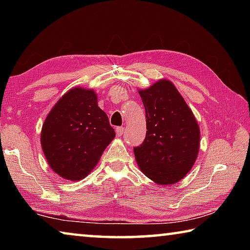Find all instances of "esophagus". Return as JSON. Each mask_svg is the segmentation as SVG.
<instances>
[{
  "label": "esophagus",
  "mask_w": 250,
  "mask_h": 250,
  "mask_svg": "<svg viewBox=\"0 0 250 250\" xmlns=\"http://www.w3.org/2000/svg\"><path fill=\"white\" fill-rule=\"evenodd\" d=\"M116 132H117L118 137H121V135L124 134V126H117Z\"/></svg>",
  "instance_id": "34e87169"
}]
</instances>
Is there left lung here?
Masks as SVG:
<instances>
[{"label":"left lung","instance_id":"left-lung-1","mask_svg":"<svg viewBox=\"0 0 250 250\" xmlns=\"http://www.w3.org/2000/svg\"><path fill=\"white\" fill-rule=\"evenodd\" d=\"M139 94L146 109V135L133 147L135 161L160 185L177 183L191 171L200 149V126L170 80L161 79Z\"/></svg>","mask_w":250,"mask_h":250}]
</instances>
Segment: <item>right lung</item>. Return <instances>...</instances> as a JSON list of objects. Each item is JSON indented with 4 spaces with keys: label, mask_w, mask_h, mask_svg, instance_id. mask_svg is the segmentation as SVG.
<instances>
[{
    "label": "right lung",
    "mask_w": 250,
    "mask_h": 250,
    "mask_svg": "<svg viewBox=\"0 0 250 250\" xmlns=\"http://www.w3.org/2000/svg\"><path fill=\"white\" fill-rule=\"evenodd\" d=\"M116 137L92 89L75 87L62 97L44 121L41 145L52 170L79 181L92 171Z\"/></svg>",
    "instance_id": "right-lung-1"
}]
</instances>
